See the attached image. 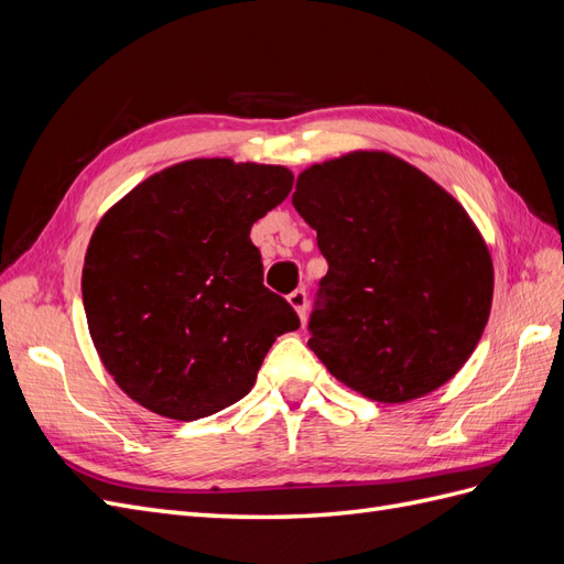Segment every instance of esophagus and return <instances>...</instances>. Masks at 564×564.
Segmentation results:
<instances>
[{"label":"esophagus","mask_w":564,"mask_h":564,"mask_svg":"<svg viewBox=\"0 0 564 564\" xmlns=\"http://www.w3.org/2000/svg\"><path fill=\"white\" fill-rule=\"evenodd\" d=\"M286 301L292 303V308L299 313V317L305 319V311H308V292H305V289H294V292L286 296Z\"/></svg>","instance_id":"1"}]
</instances>
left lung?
<instances>
[{
	"mask_svg": "<svg viewBox=\"0 0 564 564\" xmlns=\"http://www.w3.org/2000/svg\"><path fill=\"white\" fill-rule=\"evenodd\" d=\"M292 204L329 265L308 346L332 377L388 404L447 383L485 332L494 289L464 207L386 152L305 169Z\"/></svg>",
	"mask_w": 564,
	"mask_h": 564,
	"instance_id": "1",
	"label": "left lung"
}]
</instances>
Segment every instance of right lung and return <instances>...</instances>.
<instances>
[{"instance_id":"1","label":"right lung","mask_w":564,"mask_h":564,"mask_svg":"<svg viewBox=\"0 0 564 564\" xmlns=\"http://www.w3.org/2000/svg\"><path fill=\"white\" fill-rule=\"evenodd\" d=\"M284 166L191 160L100 218L82 270L94 346L150 412L197 421L242 400L275 338L301 327L263 284L251 226L292 193Z\"/></svg>"}]
</instances>
